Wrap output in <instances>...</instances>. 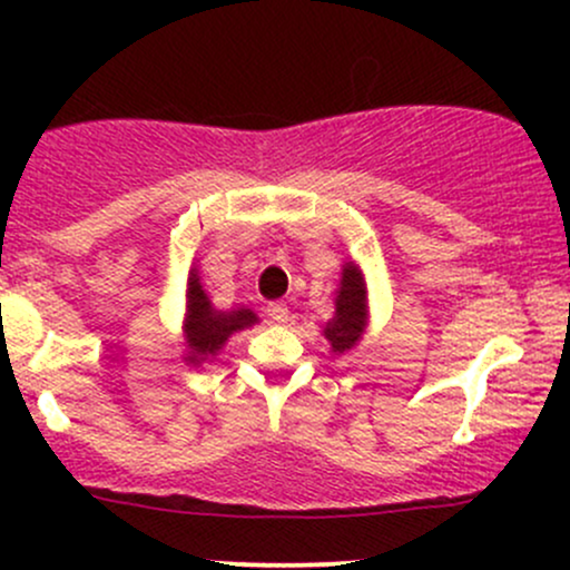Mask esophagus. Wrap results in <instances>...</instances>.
I'll return each mask as SVG.
<instances>
[{
    "mask_svg": "<svg viewBox=\"0 0 570 570\" xmlns=\"http://www.w3.org/2000/svg\"><path fill=\"white\" fill-rule=\"evenodd\" d=\"M267 316H271L276 324H286L289 322V307L284 303H271L267 305Z\"/></svg>",
    "mask_w": 570,
    "mask_h": 570,
    "instance_id": "esophagus-1",
    "label": "esophagus"
}]
</instances>
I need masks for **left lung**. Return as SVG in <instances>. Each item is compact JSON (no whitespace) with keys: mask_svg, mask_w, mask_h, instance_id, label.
<instances>
[{"mask_svg":"<svg viewBox=\"0 0 570 570\" xmlns=\"http://www.w3.org/2000/svg\"><path fill=\"white\" fill-rule=\"evenodd\" d=\"M370 326V303H367V281H364L362 267L353 259L343 265L335 289V313L322 326V335L330 343L335 356L351 353L367 335Z\"/></svg>","mask_w":570,"mask_h":570,"instance_id":"obj_1","label":"left lung"}]
</instances>
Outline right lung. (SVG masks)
Segmentation results:
<instances>
[{"mask_svg":"<svg viewBox=\"0 0 570 570\" xmlns=\"http://www.w3.org/2000/svg\"><path fill=\"white\" fill-rule=\"evenodd\" d=\"M254 324H259V316L252 307L240 305L230 307V311L214 307L212 297L200 284L198 265L193 263L187 273L185 324H181V337H185V356L181 358L189 367H200V364L212 362L235 332H244Z\"/></svg>","mask_w":570,"mask_h":570,"instance_id":"right-lung-1","label":"right lung"}]
</instances>
